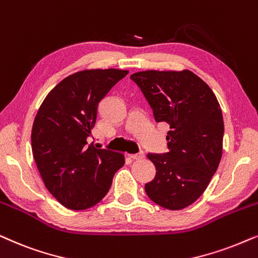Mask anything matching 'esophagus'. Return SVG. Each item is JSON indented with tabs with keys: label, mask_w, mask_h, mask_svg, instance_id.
<instances>
[{
	"label": "esophagus",
	"mask_w": 258,
	"mask_h": 258,
	"mask_svg": "<svg viewBox=\"0 0 258 258\" xmlns=\"http://www.w3.org/2000/svg\"><path fill=\"white\" fill-rule=\"evenodd\" d=\"M129 156L133 160H142L143 158H145V154L141 152V153H139V154H133V155H129Z\"/></svg>",
	"instance_id": "obj_1"
}]
</instances>
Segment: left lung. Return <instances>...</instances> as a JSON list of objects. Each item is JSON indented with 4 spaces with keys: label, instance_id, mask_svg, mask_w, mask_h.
I'll use <instances>...</instances> for the list:
<instances>
[{
    "label": "left lung",
    "instance_id": "obj_1",
    "mask_svg": "<svg viewBox=\"0 0 258 258\" xmlns=\"http://www.w3.org/2000/svg\"><path fill=\"white\" fill-rule=\"evenodd\" d=\"M153 109L169 125L165 154H148L156 174L147 196L167 210L193 204L209 186L223 154L222 109L212 90L189 70L141 71L130 76Z\"/></svg>",
    "mask_w": 258,
    "mask_h": 258
}]
</instances>
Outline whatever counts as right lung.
<instances>
[{"label":"right lung","mask_w":258,"mask_h":258,"mask_svg":"<svg viewBox=\"0 0 258 258\" xmlns=\"http://www.w3.org/2000/svg\"><path fill=\"white\" fill-rule=\"evenodd\" d=\"M126 70H84L66 77L43 99L32 128V152L49 193L70 210L98 204L124 155L88 146L98 103Z\"/></svg>","instance_id":"1"}]
</instances>
